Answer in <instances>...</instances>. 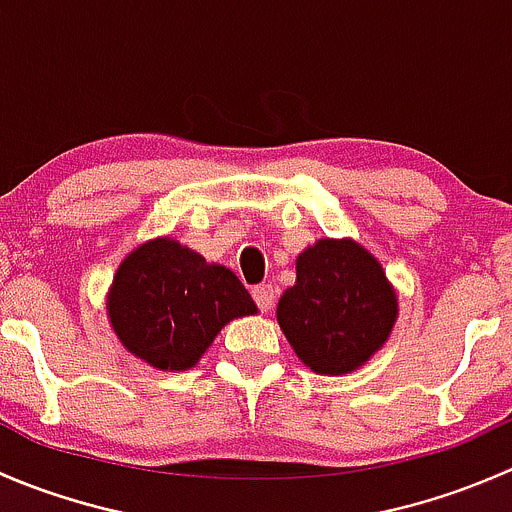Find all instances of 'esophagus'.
I'll list each match as a JSON object with an SVG mask.
<instances>
[{
  "label": "esophagus",
  "instance_id": "obj_1",
  "mask_svg": "<svg viewBox=\"0 0 512 512\" xmlns=\"http://www.w3.org/2000/svg\"><path fill=\"white\" fill-rule=\"evenodd\" d=\"M252 299H255V304L260 312H270L272 304H275V287L272 285L252 287Z\"/></svg>",
  "mask_w": 512,
  "mask_h": 512
}]
</instances>
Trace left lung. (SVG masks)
Returning <instances> with one entry per match:
<instances>
[{
  "label": "left lung",
  "instance_id": "1",
  "mask_svg": "<svg viewBox=\"0 0 512 512\" xmlns=\"http://www.w3.org/2000/svg\"><path fill=\"white\" fill-rule=\"evenodd\" d=\"M396 294L379 262L352 240H319L297 260V282L277 304L294 354L317 374H349L386 342Z\"/></svg>",
  "mask_w": 512,
  "mask_h": 512
}]
</instances>
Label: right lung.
<instances>
[{
    "mask_svg": "<svg viewBox=\"0 0 512 512\" xmlns=\"http://www.w3.org/2000/svg\"><path fill=\"white\" fill-rule=\"evenodd\" d=\"M255 312L235 272L208 265L170 237L133 250L108 294V317L123 347L165 371L195 366L230 319Z\"/></svg>",
    "mask_w": 512,
    "mask_h": 512,
    "instance_id": "obj_1",
    "label": "right lung"
}]
</instances>
